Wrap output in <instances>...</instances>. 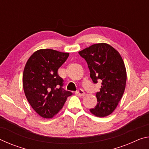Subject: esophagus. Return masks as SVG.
I'll return each instance as SVG.
<instances>
[{"mask_svg":"<svg viewBox=\"0 0 149 149\" xmlns=\"http://www.w3.org/2000/svg\"><path fill=\"white\" fill-rule=\"evenodd\" d=\"M75 94H76L77 96H79V97H84L85 95V92L84 91V90H82L81 89H79L75 92Z\"/></svg>","mask_w":149,"mask_h":149,"instance_id":"obj_1","label":"esophagus"}]
</instances>
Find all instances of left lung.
I'll list each match as a JSON object with an SVG mask.
<instances>
[{
    "mask_svg": "<svg viewBox=\"0 0 149 149\" xmlns=\"http://www.w3.org/2000/svg\"><path fill=\"white\" fill-rule=\"evenodd\" d=\"M85 60L94 84L101 82L96 93L97 104L90 112L97 117H106L114 112L124 93L127 73L122 56L110 45L94 44L79 52Z\"/></svg>",
    "mask_w": 149,
    "mask_h": 149,
    "instance_id": "obj_1",
    "label": "left lung"
}]
</instances>
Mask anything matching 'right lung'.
Instances as JSON below:
<instances>
[{"instance_id": "right-lung-1", "label": "right lung", "mask_w": 149, "mask_h": 149, "mask_svg": "<svg viewBox=\"0 0 149 149\" xmlns=\"http://www.w3.org/2000/svg\"><path fill=\"white\" fill-rule=\"evenodd\" d=\"M68 56V52L40 49L29 57L25 65V95L33 109L42 118H53L72 95L63 89V79L58 74V70Z\"/></svg>"}]
</instances>
